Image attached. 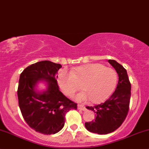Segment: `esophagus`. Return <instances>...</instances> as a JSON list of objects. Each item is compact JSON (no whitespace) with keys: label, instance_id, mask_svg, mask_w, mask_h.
Returning a JSON list of instances; mask_svg holds the SVG:
<instances>
[{"label":"esophagus","instance_id":"34e87169","mask_svg":"<svg viewBox=\"0 0 149 149\" xmlns=\"http://www.w3.org/2000/svg\"><path fill=\"white\" fill-rule=\"evenodd\" d=\"M77 108H78V109H79V110H83V111L86 110V109L85 107H84V105H81V104H78Z\"/></svg>","mask_w":149,"mask_h":149}]
</instances>
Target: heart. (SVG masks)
Wrapping results in <instances>:
<instances>
[{
    "mask_svg": "<svg viewBox=\"0 0 149 149\" xmlns=\"http://www.w3.org/2000/svg\"><path fill=\"white\" fill-rule=\"evenodd\" d=\"M84 91L77 94L75 100L94 103L105 101L111 94L118 83V74L114 69L100 63H88L71 70L62 69L58 76V83L65 95L72 97L81 88Z\"/></svg>",
    "mask_w": 149,
    "mask_h": 149,
    "instance_id": "1",
    "label": "heart"
}]
</instances>
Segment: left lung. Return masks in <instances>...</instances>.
Masks as SVG:
<instances>
[{"instance_id": "1", "label": "left lung", "mask_w": 149, "mask_h": 149, "mask_svg": "<svg viewBox=\"0 0 149 149\" xmlns=\"http://www.w3.org/2000/svg\"><path fill=\"white\" fill-rule=\"evenodd\" d=\"M108 62L115 69L118 75L116 89L104 103L94 107H86L96 113L94 121L85 123L88 131L97 134H108L115 131L125 119L129 110L131 85L127 70L114 60Z\"/></svg>"}]
</instances>
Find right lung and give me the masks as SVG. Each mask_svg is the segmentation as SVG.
I'll use <instances>...</instances> for the list:
<instances>
[{"instance_id": "1", "label": "right lung", "mask_w": 149, "mask_h": 149, "mask_svg": "<svg viewBox=\"0 0 149 149\" xmlns=\"http://www.w3.org/2000/svg\"><path fill=\"white\" fill-rule=\"evenodd\" d=\"M61 64L49 61L28 66L20 75L18 100L22 116L30 127L38 133L51 135L63 127L65 114L77 109V104L59 90L57 79ZM45 84L43 90L38 84Z\"/></svg>"}]
</instances>
